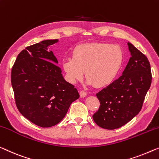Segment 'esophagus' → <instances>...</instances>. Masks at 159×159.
<instances>
[{
  "instance_id": "esophagus-1",
  "label": "esophagus",
  "mask_w": 159,
  "mask_h": 159,
  "mask_svg": "<svg viewBox=\"0 0 159 159\" xmlns=\"http://www.w3.org/2000/svg\"><path fill=\"white\" fill-rule=\"evenodd\" d=\"M87 93L85 91H81L80 92V97H81V98H84V97H85L87 96Z\"/></svg>"
}]
</instances>
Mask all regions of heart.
Wrapping results in <instances>:
<instances>
[{"label": "heart", "instance_id": "heart-1", "mask_svg": "<svg viewBox=\"0 0 159 159\" xmlns=\"http://www.w3.org/2000/svg\"><path fill=\"white\" fill-rule=\"evenodd\" d=\"M122 63L123 52L119 46L94 43L78 45L72 57L63 60L62 66L69 82L81 80L85 72L87 84L99 88L113 82Z\"/></svg>", "mask_w": 159, "mask_h": 159}]
</instances>
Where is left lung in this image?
Listing matches in <instances>:
<instances>
[{
  "label": "left lung",
  "mask_w": 159,
  "mask_h": 159,
  "mask_svg": "<svg viewBox=\"0 0 159 159\" xmlns=\"http://www.w3.org/2000/svg\"><path fill=\"white\" fill-rule=\"evenodd\" d=\"M127 44L131 57L122 75L97 94L100 106L92 117L103 129H118L137 115L151 86L149 61L132 44Z\"/></svg>",
  "instance_id": "obj_1"
}]
</instances>
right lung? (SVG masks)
I'll return each mask as SVG.
<instances>
[{
  "mask_svg": "<svg viewBox=\"0 0 159 159\" xmlns=\"http://www.w3.org/2000/svg\"><path fill=\"white\" fill-rule=\"evenodd\" d=\"M58 40H46L22 50L11 70L15 101L20 114L41 127L57 124L73 102L80 97L74 85L66 82L57 58L48 46Z\"/></svg>",
  "mask_w": 159,
  "mask_h": 159,
  "instance_id": "obj_1",
  "label": "right lung"
}]
</instances>
